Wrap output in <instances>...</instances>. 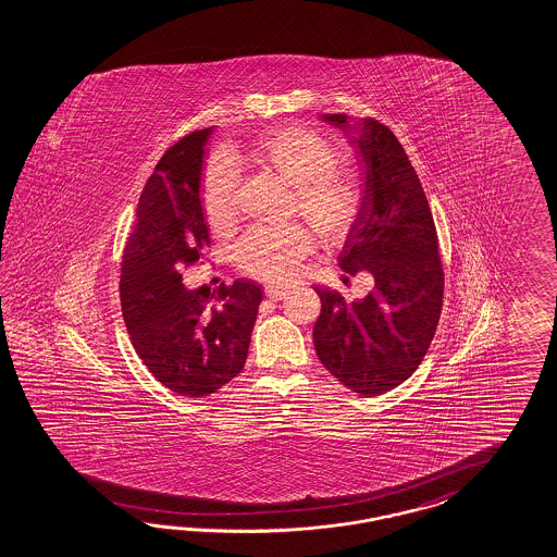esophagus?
Segmentation results:
<instances>
[{"label":"esophagus","instance_id":"esophagus-1","mask_svg":"<svg viewBox=\"0 0 557 557\" xmlns=\"http://www.w3.org/2000/svg\"><path fill=\"white\" fill-rule=\"evenodd\" d=\"M287 292H289V289L284 286H275V284H268V286H265V296H268L270 300H282V298H286Z\"/></svg>","mask_w":557,"mask_h":557}]
</instances>
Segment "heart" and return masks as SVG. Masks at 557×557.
Returning <instances> with one entry per match:
<instances>
[{"mask_svg":"<svg viewBox=\"0 0 557 557\" xmlns=\"http://www.w3.org/2000/svg\"><path fill=\"white\" fill-rule=\"evenodd\" d=\"M253 164L294 186V212L322 239L345 237L357 214V195L334 172L338 151L326 137L304 125H284L257 137L247 150ZM237 170L226 156H214L200 182V205L214 233H226L237 221ZM314 245L304 225L251 226L235 245L240 270L263 280H287Z\"/></svg>","mask_w":557,"mask_h":557,"instance_id":"1","label":"heart"}]
</instances>
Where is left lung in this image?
I'll return each instance as SVG.
<instances>
[{"instance_id":"8db88e82","label":"left lung","mask_w":557,"mask_h":557,"mask_svg":"<svg viewBox=\"0 0 557 557\" xmlns=\"http://www.w3.org/2000/svg\"><path fill=\"white\" fill-rule=\"evenodd\" d=\"M352 134L364 165V196L338 256L341 270L369 271L375 287L346 304L338 292L317 289L314 324L320 362L345 387L364 397L392 392L420 367L437 329L444 271L434 216L399 139L383 123L322 115Z\"/></svg>"}]
</instances>
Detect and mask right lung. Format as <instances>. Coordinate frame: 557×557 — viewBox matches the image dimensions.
Instances as JSON below:
<instances>
[{
	"label": "right lung",
	"instance_id": "1",
	"mask_svg": "<svg viewBox=\"0 0 557 557\" xmlns=\"http://www.w3.org/2000/svg\"><path fill=\"white\" fill-rule=\"evenodd\" d=\"M211 132H193L162 156L139 196L121 263V312L132 345L151 375L186 397L211 395L239 375L263 298L245 280L216 292L182 286V268L209 245L200 176Z\"/></svg>",
	"mask_w": 557,
	"mask_h": 557
}]
</instances>
